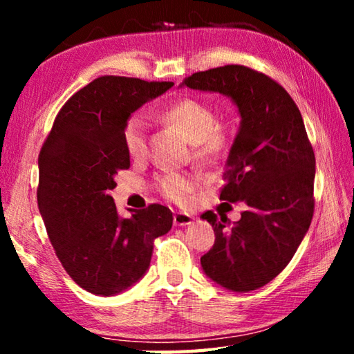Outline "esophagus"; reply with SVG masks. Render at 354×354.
<instances>
[{
	"label": "esophagus",
	"mask_w": 354,
	"mask_h": 354,
	"mask_svg": "<svg viewBox=\"0 0 354 354\" xmlns=\"http://www.w3.org/2000/svg\"><path fill=\"white\" fill-rule=\"evenodd\" d=\"M194 220V215H190L187 212H175V215H173V225L175 226H187Z\"/></svg>",
	"instance_id": "obj_1"
}]
</instances>
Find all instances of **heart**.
<instances>
[{
	"mask_svg": "<svg viewBox=\"0 0 354 354\" xmlns=\"http://www.w3.org/2000/svg\"><path fill=\"white\" fill-rule=\"evenodd\" d=\"M162 115L194 145V156L198 160H211L225 151L227 137L217 128V115L212 107L195 98H181L167 106ZM122 139L133 158L145 153L147 124L142 115L133 113L124 122ZM190 187V179L179 173L170 171L158 178L159 192L171 201H184Z\"/></svg>",
	"mask_w": 354,
	"mask_h": 354,
	"instance_id": "1",
	"label": "heart"
}]
</instances>
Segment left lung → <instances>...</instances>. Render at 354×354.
<instances>
[{"label": "left lung", "instance_id": "left-lung-1", "mask_svg": "<svg viewBox=\"0 0 354 354\" xmlns=\"http://www.w3.org/2000/svg\"><path fill=\"white\" fill-rule=\"evenodd\" d=\"M179 87L225 95L241 113L220 198L247 209L234 223L201 215L215 232L201 267L226 290H256L284 270L313 220L315 156L303 117L277 81L243 65L198 71Z\"/></svg>", "mask_w": 354, "mask_h": 354}]
</instances>
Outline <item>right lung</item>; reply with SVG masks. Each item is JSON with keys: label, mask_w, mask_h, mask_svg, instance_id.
<instances>
[{"label": "right lung", "mask_w": 354, "mask_h": 354, "mask_svg": "<svg viewBox=\"0 0 354 354\" xmlns=\"http://www.w3.org/2000/svg\"><path fill=\"white\" fill-rule=\"evenodd\" d=\"M173 82L101 76L62 106L39 154V211L56 256L71 279L93 295L112 297L147 273L156 237L173 215L149 205L120 217L109 192L129 169L123 124Z\"/></svg>", "instance_id": "obj_1"}]
</instances>
